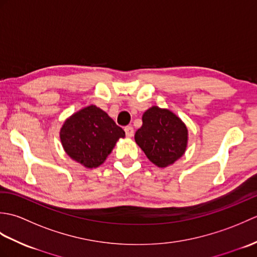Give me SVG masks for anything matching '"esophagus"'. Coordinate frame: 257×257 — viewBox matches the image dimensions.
<instances>
[{"label":"esophagus","instance_id":"34e87169","mask_svg":"<svg viewBox=\"0 0 257 257\" xmlns=\"http://www.w3.org/2000/svg\"><path fill=\"white\" fill-rule=\"evenodd\" d=\"M124 133H125V136H127L128 138L133 137V136H134V128L132 127V125H127V127H124Z\"/></svg>","mask_w":257,"mask_h":257}]
</instances>
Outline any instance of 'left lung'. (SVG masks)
<instances>
[{"label":"left lung","mask_w":257,"mask_h":257,"mask_svg":"<svg viewBox=\"0 0 257 257\" xmlns=\"http://www.w3.org/2000/svg\"><path fill=\"white\" fill-rule=\"evenodd\" d=\"M135 140L152 163L165 168L183 156L188 129L173 112L154 106L144 113Z\"/></svg>","instance_id":"left-lung-1"}]
</instances>
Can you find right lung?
Wrapping results in <instances>:
<instances>
[{"mask_svg": "<svg viewBox=\"0 0 257 257\" xmlns=\"http://www.w3.org/2000/svg\"><path fill=\"white\" fill-rule=\"evenodd\" d=\"M124 132L108 114L94 105L69 117L61 129L66 154L86 168H96L106 160Z\"/></svg>", "mask_w": 257, "mask_h": 257, "instance_id": "1", "label": "right lung"}]
</instances>
